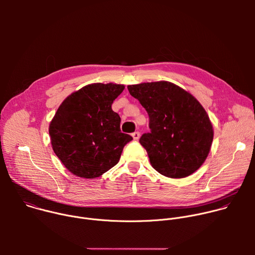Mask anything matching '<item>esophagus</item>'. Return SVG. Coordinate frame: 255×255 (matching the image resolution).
Listing matches in <instances>:
<instances>
[{
	"instance_id": "obj_1",
	"label": "esophagus",
	"mask_w": 255,
	"mask_h": 255,
	"mask_svg": "<svg viewBox=\"0 0 255 255\" xmlns=\"http://www.w3.org/2000/svg\"><path fill=\"white\" fill-rule=\"evenodd\" d=\"M132 137H133L134 140H138L139 137H140V132H138V131L133 132V133H132Z\"/></svg>"
}]
</instances>
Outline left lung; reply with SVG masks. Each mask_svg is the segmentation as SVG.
Here are the masks:
<instances>
[{
	"label": "left lung",
	"mask_w": 255,
	"mask_h": 255,
	"mask_svg": "<svg viewBox=\"0 0 255 255\" xmlns=\"http://www.w3.org/2000/svg\"><path fill=\"white\" fill-rule=\"evenodd\" d=\"M149 116L150 132L140 137L152 167L172 178L186 177L206 160L213 127L202 105L169 82L128 86Z\"/></svg>",
	"instance_id": "left-lung-1"
}]
</instances>
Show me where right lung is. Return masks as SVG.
<instances>
[{"label":"right lung","mask_w":255,"mask_h":255,"mask_svg":"<svg viewBox=\"0 0 255 255\" xmlns=\"http://www.w3.org/2000/svg\"><path fill=\"white\" fill-rule=\"evenodd\" d=\"M123 85L92 84L68 96L49 125L54 153L74 174L95 178L113 166L133 138L121 132L112 110Z\"/></svg>","instance_id":"obj_1"}]
</instances>
